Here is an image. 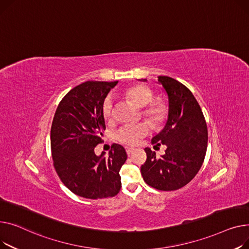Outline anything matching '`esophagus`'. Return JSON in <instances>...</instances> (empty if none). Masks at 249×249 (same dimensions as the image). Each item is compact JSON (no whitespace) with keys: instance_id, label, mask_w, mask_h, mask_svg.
<instances>
[{"instance_id":"1","label":"esophagus","mask_w":249,"mask_h":249,"mask_svg":"<svg viewBox=\"0 0 249 249\" xmlns=\"http://www.w3.org/2000/svg\"><path fill=\"white\" fill-rule=\"evenodd\" d=\"M125 151H126V154H127V156H130L131 154H133L134 152H135V149L134 148H125Z\"/></svg>"}]
</instances>
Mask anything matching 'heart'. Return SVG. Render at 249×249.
Segmentation results:
<instances>
[{
    "label": "heart",
    "instance_id": "heart-1",
    "mask_svg": "<svg viewBox=\"0 0 249 249\" xmlns=\"http://www.w3.org/2000/svg\"><path fill=\"white\" fill-rule=\"evenodd\" d=\"M125 97L130 99L138 106L142 107V114L152 125L159 126L162 124L168 116V107L163 100L154 99L155 93L150 87L143 84H137L129 87L124 91ZM113 104L111 96H107L102 102L101 113L106 121L112 118ZM150 133V125L147 123L137 124H126L121 126L115 131L116 141L127 145H135L139 141Z\"/></svg>",
    "mask_w": 249,
    "mask_h": 249
}]
</instances>
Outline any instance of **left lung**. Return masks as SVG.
I'll return each mask as SVG.
<instances>
[{
  "label": "left lung",
  "instance_id": "8db88e82",
  "mask_svg": "<svg viewBox=\"0 0 249 249\" xmlns=\"http://www.w3.org/2000/svg\"><path fill=\"white\" fill-rule=\"evenodd\" d=\"M169 97V116L164 129L152 139L166 144L160 158L145 148L147 160L141 167L142 179L160 191L178 190L191 181L205 159L208 130L198 101L188 87L169 76H158Z\"/></svg>",
  "mask_w": 249,
  "mask_h": 249
}]
</instances>
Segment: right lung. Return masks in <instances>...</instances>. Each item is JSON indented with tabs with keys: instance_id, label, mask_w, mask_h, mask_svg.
I'll return each instance as SVG.
<instances>
[{
	"instance_id": "right-lung-1",
	"label": "right lung",
	"mask_w": 249,
	"mask_h": 249,
	"mask_svg": "<svg viewBox=\"0 0 249 249\" xmlns=\"http://www.w3.org/2000/svg\"><path fill=\"white\" fill-rule=\"evenodd\" d=\"M118 81H86L72 89L59 102L50 133L51 154L56 173L75 195L87 199L113 197L120 192V170L127 155L113 143L96 156L106 129L101 106Z\"/></svg>"
}]
</instances>
